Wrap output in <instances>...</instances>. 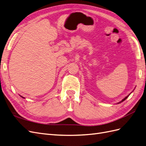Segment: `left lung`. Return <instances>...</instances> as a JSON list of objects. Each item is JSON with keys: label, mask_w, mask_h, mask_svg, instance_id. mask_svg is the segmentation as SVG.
Listing matches in <instances>:
<instances>
[{"label": "left lung", "mask_w": 146, "mask_h": 146, "mask_svg": "<svg viewBox=\"0 0 146 146\" xmlns=\"http://www.w3.org/2000/svg\"><path fill=\"white\" fill-rule=\"evenodd\" d=\"M130 94H129V95H128V96H127V97H125V98L124 99H122V100H121V102H119V103H117V104H120V103H121V102H123V101H124V100H125V99H127V98H128V97H129V96H130Z\"/></svg>", "instance_id": "1"}]
</instances>
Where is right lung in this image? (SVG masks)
Returning a JSON list of instances; mask_svg holds the SVG:
<instances>
[{"label":"right lung","instance_id":"right-lung-1","mask_svg":"<svg viewBox=\"0 0 146 146\" xmlns=\"http://www.w3.org/2000/svg\"><path fill=\"white\" fill-rule=\"evenodd\" d=\"M21 98H23V97H22V96H21Z\"/></svg>","mask_w":146,"mask_h":146}]
</instances>
